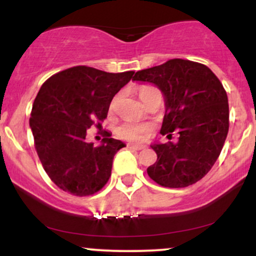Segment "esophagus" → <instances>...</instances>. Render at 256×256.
Wrapping results in <instances>:
<instances>
[{"mask_svg":"<svg viewBox=\"0 0 256 256\" xmlns=\"http://www.w3.org/2000/svg\"><path fill=\"white\" fill-rule=\"evenodd\" d=\"M131 148L136 149V150H142V149L146 148V146H144V144H131Z\"/></svg>","mask_w":256,"mask_h":256,"instance_id":"esophagus-1","label":"esophagus"}]
</instances>
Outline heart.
<instances>
[{
  "instance_id": "obj_1",
  "label": "heart",
  "mask_w": 256,
  "mask_h": 256,
  "mask_svg": "<svg viewBox=\"0 0 256 256\" xmlns=\"http://www.w3.org/2000/svg\"><path fill=\"white\" fill-rule=\"evenodd\" d=\"M152 89H155V88L149 86V85H144V86H142L140 89V98H142L146 92H148V91H150ZM116 100H118V96H116V98L110 101V107H108L110 112L114 110V108H116ZM118 134L120 137L125 138V140H140L149 134V128L143 124H137V122H124V124L118 128Z\"/></svg>"
}]
</instances>
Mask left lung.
I'll use <instances>...</instances> for the list:
<instances>
[{
  "label": "left lung",
  "instance_id": "8db88e82",
  "mask_svg": "<svg viewBox=\"0 0 256 256\" xmlns=\"http://www.w3.org/2000/svg\"><path fill=\"white\" fill-rule=\"evenodd\" d=\"M132 79L160 88L166 101L161 134H178L177 142L152 146L158 160L146 168L148 176L165 188L195 184L216 164L228 136V104L222 82L206 64L183 58L138 71Z\"/></svg>",
  "mask_w": 256,
  "mask_h": 256
}]
</instances>
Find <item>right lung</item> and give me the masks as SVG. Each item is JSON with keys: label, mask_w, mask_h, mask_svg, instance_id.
I'll list each match as a JSON object with an SVG mask.
<instances>
[{"label": "right lung", "mask_w": 256, "mask_h": 256, "mask_svg": "<svg viewBox=\"0 0 256 256\" xmlns=\"http://www.w3.org/2000/svg\"><path fill=\"white\" fill-rule=\"evenodd\" d=\"M134 73L74 66L40 86L30 118L34 148L44 171L64 192L90 196L107 184L114 155L125 144L107 134L101 146H94L85 140L86 130L101 128L114 95Z\"/></svg>", "instance_id": "right-lung-1"}]
</instances>
